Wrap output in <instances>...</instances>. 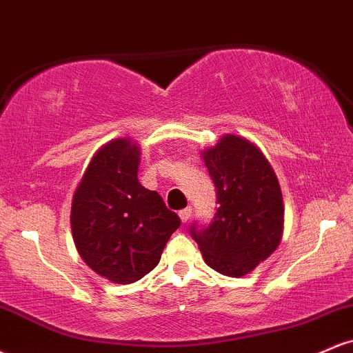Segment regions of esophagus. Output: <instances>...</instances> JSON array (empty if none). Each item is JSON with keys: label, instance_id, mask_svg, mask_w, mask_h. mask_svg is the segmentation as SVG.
Instances as JSON below:
<instances>
[{"label": "esophagus", "instance_id": "34e87169", "mask_svg": "<svg viewBox=\"0 0 353 353\" xmlns=\"http://www.w3.org/2000/svg\"><path fill=\"white\" fill-rule=\"evenodd\" d=\"M190 216H192V209H190V208L182 209L181 212H179V219H181L182 224H185V222H188L189 219H190Z\"/></svg>", "mask_w": 353, "mask_h": 353}]
</instances>
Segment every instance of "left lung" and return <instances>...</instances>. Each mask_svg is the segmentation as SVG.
<instances>
[{"mask_svg":"<svg viewBox=\"0 0 353 353\" xmlns=\"http://www.w3.org/2000/svg\"><path fill=\"white\" fill-rule=\"evenodd\" d=\"M214 181L217 212L208 229L190 228L210 269L242 277L281 244L283 199L279 179L264 152L239 134H224L202 151Z\"/></svg>","mask_w":353,"mask_h":353,"instance_id":"obj_1","label":"left lung"}]
</instances>
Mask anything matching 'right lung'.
Listing matches in <instances>:
<instances>
[{"instance_id":"add662e5","label":"right lung","mask_w":353,"mask_h":353,"mask_svg":"<svg viewBox=\"0 0 353 353\" xmlns=\"http://www.w3.org/2000/svg\"><path fill=\"white\" fill-rule=\"evenodd\" d=\"M141 148L117 137L96 151L74 190L71 230L86 264L112 283H132L159 264L179 217L137 179Z\"/></svg>"}]
</instances>
